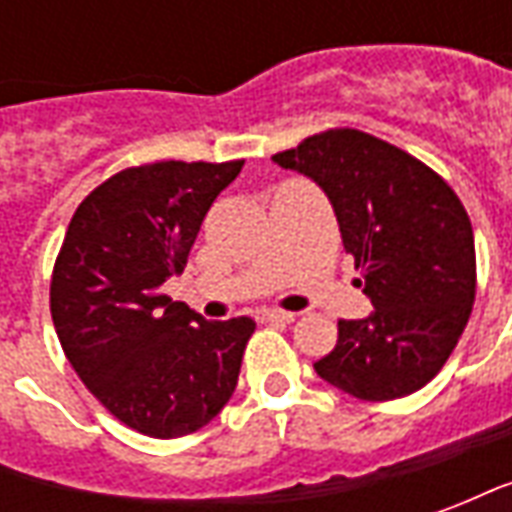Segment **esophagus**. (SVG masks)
I'll return each instance as SVG.
<instances>
[{
  "label": "esophagus",
  "mask_w": 512,
  "mask_h": 512,
  "mask_svg": "<svg viewBox=\"0 0 512 512\" xmlns=\"http://www.w3.org/2000/svg\"><path fill=\"white\" fill-rule=\"evenodd\" d=\"M260 321L263 323H293L296 321V315H293V312H285V310H263L260 312Z\"/></svg>",
  "instance_id": "1"
}]
</instances>
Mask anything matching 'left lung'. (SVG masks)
Segmentation results:
<instances>
[{
  "label": "left lung",
  "mask_w": 512,
  "mask_h": 512,
  "mask_svg": "<svg viewBox=\"0 0 512 512\" xmlns=\"http://www.w3.org/2000/svg\"><path fill=\"white\" fill-rule=\"evenodd\" d=\"M332 200L343 246L376 310L337 323L315 373L359 400H397L439 373L477 293L469 213L439 172L356 128H329L274 156Z\"/></svg>",
  "instance_id": "obj_1"
}]
</instances>
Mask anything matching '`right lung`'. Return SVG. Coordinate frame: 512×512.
<instances>
[{
  "mask_svg": "<svg viewBox=\"0 0 512 512\" xmlns=\"http://www.w3.org/2000/svg\"><path fill=\"white\" fill-rule=\"evenodd\" d=\"M244 167L120 169L73 213L51 271V321L101 406L153 439L208 425L233 397L255 321H205L161 290L186 268L205 213Z\"/></svg>",
  "mask_w": 512,
  "mask_h": 512,
  "instance_id": "add662e5",
  "label": "right lung"
}]
</instances>
